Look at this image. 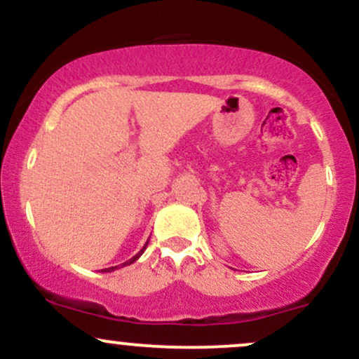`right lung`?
I'll return each mask as SVG.
<instances>
[{"mask_svg":"<svg viewBox=\"0 0 359 359\" xmlns=\"http://www.w3.org/2000/svg\"><path fill=\"white\" fill-rule=\"evenodd\" d=\"M147 246H148V241L145 243V246H143V248L140 250L137 255H135L133 258H130V259H128V262L121 263V265H116V266H109V269H104V270H101V271H114V270H118V269H123V266H128V265H131V263H135V262H137V259H138L140 257H142V255H143V251L147 250Z\"/></svg>","mask_w":359,"mask_h":359,"instance_id":"obj_1","label":"right lung"}]
</instances>
